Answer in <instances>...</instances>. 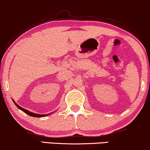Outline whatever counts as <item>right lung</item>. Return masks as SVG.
Here are the masks:
<instances>
[{"instance_id":"1","label":"right lung","mask_w":150,"mask_h":150,"mask_svg":"<svg viewBox=\"0 0 150 150\" xmlns=\"http://www.w3.org/2000/svg\"><path fill=\"white\" fill-rule=\"evenodd\" d=\"M13 102H14V104H15V105H16V106L18 108V109H21V111H23V112L25 113L26 114H28V115H30V116H33V117H41L46 116V115H50V114H48V115H46V114L42 115V114H37V113H33V112H30V111H28V110L25 109H23V108L21 107L20 106H18V105H17V104L16 103V102H15L14 101V100H13Z\"/></svg>"}]
</instances>
